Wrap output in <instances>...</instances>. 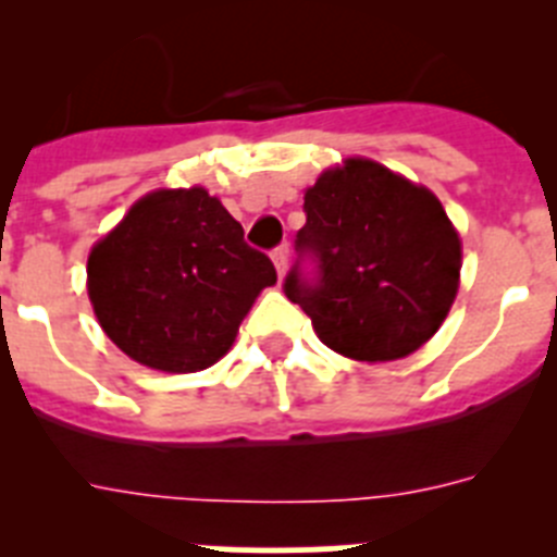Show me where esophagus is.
I'll return each mask as SVG.
<instances>
[{"instance_id":"34e87169","label":"esophagus","mask_w":557,"mask_h":557,"mask_svg":"<svg viewBox=\"0 0 557 557\" xmlns=\"http://www.w3.org/2000/svg\"><path fill=\"white\" fill-rule=\"evenodd\" d=\"M287 256H289L287 245H278V248H275L273 253H270V259H273V264H275V270H278V275H282L284 268H287Z\"/></svg>"}]
</instances>
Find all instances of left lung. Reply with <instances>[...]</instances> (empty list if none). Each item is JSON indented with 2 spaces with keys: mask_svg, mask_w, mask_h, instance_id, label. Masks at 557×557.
I'll return each instance as SVG.
<instances>
[{
  "mask_svg": "<svg viewBox=\"0 0 557 557\" xmlns=\"http://www.w3.org/2000/svg\"><path fill=\"white\" fill-rule=\"evenodd\" d=\"M304 211L284 293L323 346L359 362L424 346L460 284V236L441 200L376 161L348 159L309 186Z\"/></svg>",
  "mask_w": 557,
  "mask_h": 557,
  "instance_id": "1",
  "label": "left lung"
}]
</instances>
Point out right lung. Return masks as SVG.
Segmentation results:
<instances>
[{"label":"right lung","instance_id":"1","mask_svg":"<svg viewBox=\"0 0 557 557\" xmlns=\"http://www.w3.org/2000/svg\"><path fill=\"white\" fill-rule=\"evenodd\" d=\"M275 268L203 186L150 191L88 256V298L131 359L166 373L214 366Z\"/></svg>","mask_w":557,"mask_h":557}]
</instances>
